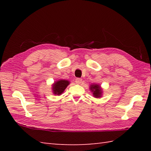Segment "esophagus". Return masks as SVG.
<instances>
[{"mask_svg":"<svg viewBox=\"0 0 151 151\" xmlns=\"http://www.w3.org/2000/svg\"><path fill=\"white\" fill-rule=\"evenodd\" d=\"M75 83H76V84H81V83H82V78H76V79H75Z\"/></svg>","mask_w":151,"mask_h":151,"instance_id":"obj_1","label":"esophagus"}]
</instances>
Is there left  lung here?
I'll return each mask as SVG.
<instances>
[{
    "mask_svg": "<svg viewBox=\"0 0 151 151\" xmlns=\"http://www.w3.org/2000/svg\"><path fill=\"white\" fill-rule=\"evenodd\" d=\"M91 90L93 93V95L96 97V98H98V97H101L102 91L100 86L98 85H93L91 86Z\"/></svg>",
    "mask_w": 151,
    "mask_h": 151,
    "instance_id": "1",
    "label": "left lung"
}]
</instances>
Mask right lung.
I'll return each instance as SVG.
<instances>
[{
    "label": "right lung",
    "mask_w": 151,
    "mask_h": 151,
    "mask_svg": "<svg viewBox=\"0 0 151 151\" xmlns=\"http://www.w3.org/2000/svg\"><path fill=\"white\" fill-rule=\"evenodd\" d=\"M69 85V82L65 80H60L58 81L57 83H55L53 85L52 90L55 94L60 95L61 93H63V91L65 90V88L67 87V86Z\"/></svg>",
    "instance_id": "add662e5"
}]
</instances>
